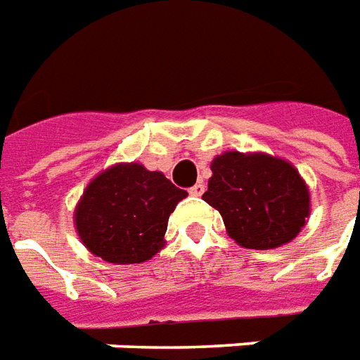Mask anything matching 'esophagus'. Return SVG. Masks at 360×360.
Segmentation results:
<instances>
[{"instance_id": "1", "label": "esophagus", "mask_w": 360, "mask_h": 360, "mask_svg": "<svg viewBox=\"0 0 360 360\" xmlns=\"http://www.w3.org/2000/svg\"><path fill=\"white\" fill-rule=\"evenodd\" d=\"M205 188H207L205 184L197 182L195 186H193V188H191V190H190V193H191V195H195V197H201L202 193H205Z\"/></svg>"}]
</instances>
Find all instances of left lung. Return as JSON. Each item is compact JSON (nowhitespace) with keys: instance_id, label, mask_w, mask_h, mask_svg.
I'll use <instances>...</instances> for the list:
<instances>
[{"instance_id":"1","label":"left lung","mask_w":360,"mask_h":360,"mask_svg":"<svg viewBox=\"0 0 360 360\" xmlns=\"http://www.w3.org/2000/svg\"><path fill=\"white\" fill-rule=\"evenodd\" d=\"M202 199L239 247L269 250L298 237L311 214L309 188L290 161L264 151H224Z\"/></svg>"}]
</instances>
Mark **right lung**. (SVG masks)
<instances>
[{"mask_svg": "<svg viewBox=\"0 0 360 360\" xmlns=\"http://www.w3.org/2000/svg\"><path fill=\"white\" fill-rule=\"evenodd\" d=\"M188 191L142 163H115L87 184L75 205L74 226L89 252L108 264L151 260L165 247L172 210Z\"/></svg>", "mask_w": 360, "mask_h": 360, "instance_id": "add662e5", "label": "right lung"}]
</instances>
